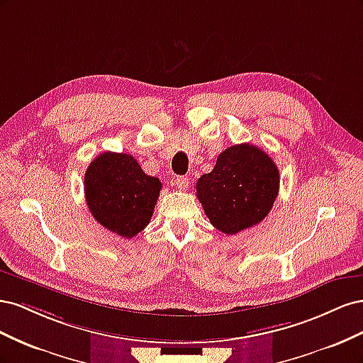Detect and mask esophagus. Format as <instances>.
Masks as SVG:
<instances>
[{
    "mask_svg": "<svg viewBox=\"0 0 363 363\" xmlns=\"http://www.w3.org/2000/svg\"><path fill=\"white\" fill-rule=\"evenodd\" d=\"M172 184H174L177 189L183 191V189H186V188H188V186H189V179H188V177H183V175H180V177H175V179L172 180Z\"/></svg>",
    "mask_w": 363,
    "mask_h": 363,
    "instance_id": "obj_1",
    "label": "esophagus"
}]
</instances>
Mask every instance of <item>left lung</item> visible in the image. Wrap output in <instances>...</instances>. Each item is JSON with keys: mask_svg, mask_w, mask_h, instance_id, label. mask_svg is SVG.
<instances>
[{"mask_svg": "<svg viewBox=\"0 0 363 363\" xmlns=\"http://www.w3.org/2000/svg\"><path fill=\"white\" fill-rule=\"evenodd\" d=\"M279 186V169L267 152L239 144L224 150L215 168L203 174L195 188L212 225L225 235H236L265 219Z\"/></svg>", "mask_w": 363, "mask_h": 363, "instance_id": "1", "label": "left lung"}]
</instances>
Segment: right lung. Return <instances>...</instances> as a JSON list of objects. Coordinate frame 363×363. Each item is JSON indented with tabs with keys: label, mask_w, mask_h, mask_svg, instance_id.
I'll return each instance as SVG.
<instances>
[{
	"label": "right lung",
	"mask_w": 363,
	"mask_h": 363,
	"mask_svg": "<svg viewBox=\"0 0 363 363\" xmlns=\"http://www.w3.org/2000/svg\"><path fill=\"white\" fill-rule=\"evenodd\" d=\"M160 189V180L147 175L136 159L124 152H101L84 174L86 203L92 216L127 239L150 224Z\"/></svg>",
	"instance_id": "1"
}]
</instances>
